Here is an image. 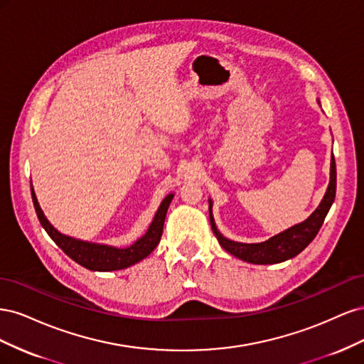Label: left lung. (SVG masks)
Returning a JSON list of instances; mask_svg holds the SVG:
<instances>
[{
	"label": "left lung",
	"instance_id": "8db88e82",
	"mask_svg": "<svg viewBox=\"0 0 364 364\" xmlns=\"http://www.w3.org/2000/svg\"><path fill=\"white\" fill-rule=\"evenodd\" d=\"M336 183H337V173H336V159L331 156V168H329V183L322 202L314 209V213L304 222L297 223L282 232L273 235L272 238L261 241V243H240L226 238L215 226L214 215H213V200L209 202V220H211L213 232L217 237L220 246H222L230 255H234L240 259L252 264H277L294 258L311 243L317 235L318 229L322 228L323 220L329 211V208L334 203L336 199Z\"/></svg>",
	"mask_w": 364,
	"mask_h": 364
}]
</instances>
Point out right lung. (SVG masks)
<instances>
[{
    "label": "right lung",
    "instance_id": "obj_1",
    "mask_svg": "<svg viewBox=\"0 0 364 364\" xmlns=\"http://www.w3.org/2000/svg\"><path fill=\"white\" fill-rule=\"evenodd\" d=\"M30 188H31L33 205H35L38 218L42 228L47 230L50 238L65 253H67L71 259H74L77 264H80V266H83L85 269L92 270V272H112V270L127 269L130 266H134V264L147 258L159 245L165 215H167V209L174 197L173 193L168 194L167 197H164V200L161 202L158 211L155 217H153L151 223L144 235L139 237L127 247H115L109 245L91 243V241L79 240V238H74L59 232V230L48 222L46 214H43V211L41 209L31 183H30Z\"/></svg>",
    "mask_w": 364,
    "mask_h": 364
}]
</instances>
